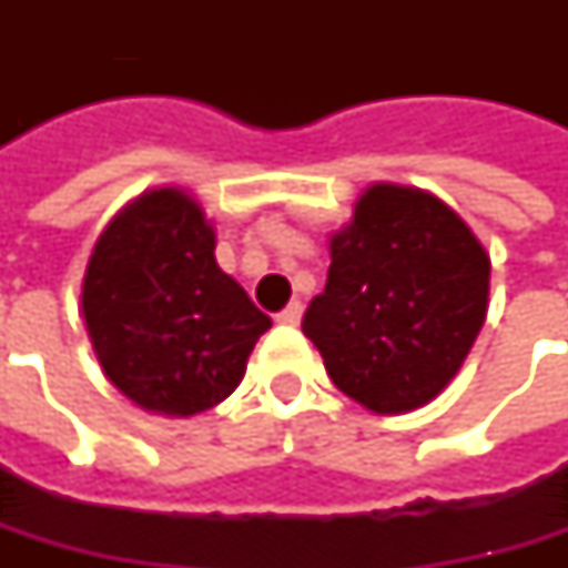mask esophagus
I'll use <instances>...</instances> for the list:
<instances>
[{"label":"esophagus","instance_id":"obj_1","mask_svg":"<svg viewBox=\"0 0 568 568\" xmlns=\"http://www.w3.org/2000/svg\"><path fill=\"white\" fill-rule=\"evenodd\" d=\"M300 316H303V303H300V300H291V306H284V310L277 313V322H281V325H296Z\"/></svg>","mask_w":568,"mask_h":568}]
</instances>
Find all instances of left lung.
I'll list each match as a JSON object with an SVG mask.
<instances>
[{"label":"left lung","instance_id":"1","mask_svg":"<svg viewBox=\"0 0 568 568\" xmlns=\"http://www.w3.org/2000/svg\"><path fill=\"white\" fill-rule=\"evenodd\" d=\"M328 252V281L303 335L332 382L376 414L433 402L487 318L490 255L480 240L443 199L376 183Z\"/></svg>","mask_w":568,"mask_h":568}]
</instances>
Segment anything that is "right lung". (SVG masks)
<instances>
[{
	"mask_svg": "<svg viewBox=\"0 0 568 568\" xmlns=\"http://www.w3.org/2000/svg\"><path fill=\"white\" fill-rule=\"evenodd\" d=\"M214 243L202 205L164 186L122 207L88 258L81 313L100 369L151 414L192 417L224 402L272 328L221 272Z\"/></svg>",
	"mask_w": 568,
	"mask_h": 568,
	"instance_id": "1",
	"label": "right lung"
}]
</instances>
